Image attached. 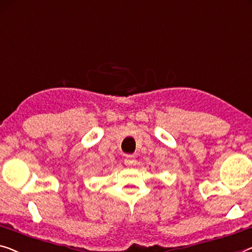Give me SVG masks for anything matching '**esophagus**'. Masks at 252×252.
Listing matches in <instances>:
<instances>
[{
    "label": "esophagus",
    "instance_id": "1",
    "mask_svg": "<svg viewBox=\"0 0 252 252\" xmlns=\"http://www.w3.org/2000/svg\"><path fill=\"white\" fill-rule=\"evenodd\" d=\"M125 164L127 165V166H132V165L136 164V156H134V155H126Z\"/></svg>",
    "mask_w": 252,
    "mask_h": 252
}]
</instances>
